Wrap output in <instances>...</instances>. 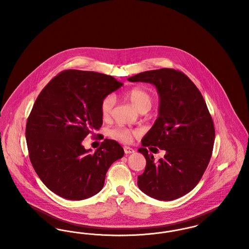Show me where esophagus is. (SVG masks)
I'll use <instances>...</instances> for the list:
<instances>
[{
    "instance_id": "obj_1",
    "label": "esophagus",
    "mask_w": 249,
    "mask_h": 249,
    "mask_svg": "<svg viewBox=\"0 0 249 249\" xmlns=\"http://www.w3.org/2000/svg\"><path fill=\"white\" fill-rule=\"evenodd\" d=\"M123 148H124V152H125V154H131V153H134V149H132L131 147H129V146H124Z\"/></svg>"
}]
</instances>
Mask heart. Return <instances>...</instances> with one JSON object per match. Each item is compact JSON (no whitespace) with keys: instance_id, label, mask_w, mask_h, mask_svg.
I'll use <instances>...</instances> for the list:
<instances>
[{"instance_id":"obj_1","label":"heart","mask_w":249,"mask_h":249,"mask_svg":"<svg viewBox=\"0 0 249 249\" xmlns=\"http://www.w3.org/2000/svg\"><path fill=\"white\" fill-rule=\"evenodd\" d=\"M125 96L129 99L131 104L136 107L139 112H147L150 110L153 104L152 96L146 90L141 88H133L129 89ZM116 104V98L114 95L106 96L101 103V113L104 118H108ZM136 134V131L124 127H116L108 131V135L119 142H130L132 140V136Z\"/></svg>"}]
</instances>
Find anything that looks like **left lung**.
<instances>
[{"mask_svg":"<svg viewBox=\"0 0 249 249\" xmlns=\"http://www.w3.org/2000/svg\"><path fill=\"white\" fill-rule=\"evenodd\" d=\"M130 82L153 84L160 96L159 117L142 138L146 165L138 177L139 189L160 201H173L193 190L210 161L214 127L198 88L182 71L162 68L140 72ZM166 150L155 162L146 147ZM155 148V147H153Z\"/></svg>","mask_w":249,"mask_h":249,"instance_id":"1","label":"left lung"}]
</instances>
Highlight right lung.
I'll return each mask as SVG.
<instances>
[{"instance_id":"1","label":"right lung","mask_w":249,"mask_h":249,"mask_svg":"<svg viewBox=\"0 0 249 249\" xmlns=\"http://www.w3.org/2000/svg\"><path fill=\"white\" fill-rule=\"evenodd\" d=\"M123 84L96 71L59 72L38 95L26 125L31 162L47 188L79 201L103 189L109 167L123 157L119 142L105 139L94 153L84 138L103 125L101 103Z\"/></svg>"}]
</instances>
